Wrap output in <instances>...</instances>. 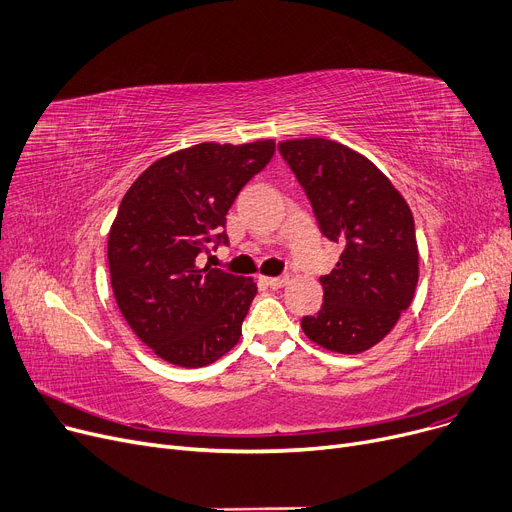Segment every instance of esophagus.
<instances>
[{
    "instance_id": "obj_1",
    "label": "esophagus",
    "mask_w": 512,
    "mask_h": 512,
    "mask_svg": "<svg viewBox=\"0 0 512 512\" xmlns=\"http://www.w3.org/2000/svg\"><path fill=\"white\" fill-rule=\"evenodd\" d=\"M270 288H282L288 284V276H278V278H261Z\"/></svg>"
}]
</instances>
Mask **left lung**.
I'll list each match as a JSON object with an SVG mask.
<instances>
[{
    "label": "left lung",
    "instance_id": "8db88e82",
    "mask_svg": "<svg viewBox=\"0 0 512 512\" xmlns=\"http://www.w3.org/2000/svg\"><path fill=\"white\" fill-rule=\"evenodd\" d=\"M311 201L319 230L342 255L321 276L324 305L303 317L309 340L342 355L382 342L407 311L419 280L413 213L384 172L330 139L278 143Z\"/></svg>",
    "mask_w": 512,
    "mask_h": 512
}]
</instances>
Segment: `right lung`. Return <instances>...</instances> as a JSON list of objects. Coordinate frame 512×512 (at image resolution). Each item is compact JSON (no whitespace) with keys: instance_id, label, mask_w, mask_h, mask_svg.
Listing matches in <instances>:
<instances>
[{"instance_id":"1","label":"right lung","mask_w":512,"mask_h":512,"mask_svg":"<svg viewBox=\"0 0 512 512\" xmlns=\"http://www.w3.org/2000/svg\"><path fill=\"white\" fill-rule=\"evenodd\" d=\"M276 151L274 139L199 143L161 157L132 182L107 236L116 303L132 332L164 361L205 367L242 334L253 278L197 257L228 242L226 213Z\"/></svg>"}]
</instances>
